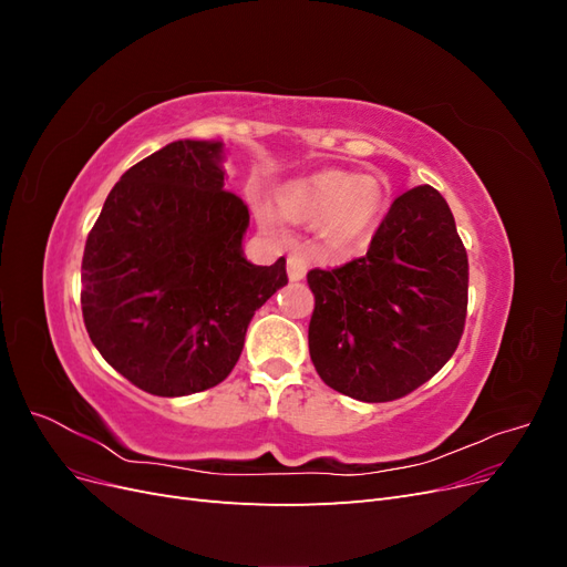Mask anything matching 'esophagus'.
I'll list each match as a JSON object with an SVG mask.
<instances>
[{
	"label": "esophagus",
	"instance_id": "1",
	"mask_svg": "<svg viewBox=\"0 0 567 567\" xmlns=\"http://www.w3.org/2000/svg\"><path fill=\"white\" fill-rule=\"evenodd\" d=\"M286 265H288V279L290 281H302L305 279V274H307V257H305V252H300V250L290 252Z\"/></svg>",
	"mask_w": 567,
	"mask_h": 567
}]
</instances>
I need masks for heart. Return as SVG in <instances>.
I'll list each match as a JSON object with an SVG mask.
<instances>
[{
	"instance_id": "heart-1",
	"label": "heart",
	"mask_w": 567,
	"mask_h": 567,
	"mask_svg": "<svg viewBox=\"0 0 567 567\" xmlns=\"http://www.w3.org/2000/svg\"><path fill=\"white\" fill-rule=\"evenodd\" d=\"M279 210L293 221L317 225L326 244L333 248H352L367 241L381 217L385 192L373 175H352L331 169L315 177L286 184L277 194ZM255 217L269 231L277 229L274 215L257 205Z\"/></svg>"
}]
</instances>
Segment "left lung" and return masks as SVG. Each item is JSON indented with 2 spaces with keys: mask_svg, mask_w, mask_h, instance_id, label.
Masks as SVG:
<instances>
[{
  "mask_svg": "<svg viewBox=\"0 0 567 567\" xmlns=\"http://www.w3.org/2000/svg\"><path fill=\"white\" fill-rule=\"evenodd\" d=\"M310 357L321 381L359 402L416 390L454 354L468 305V257L433 186L394 198L364 257L307 274Z\"/></svg>",
  "mask_w": 567,
  "mask_h": 567,
  "instance_id": "8db88e82",
  "label": "left lung"
}]
</instances>
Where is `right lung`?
<instances>
[{"instance_id": "right-lung-1", "label": "right lung", "mask_w": 567, "mask_h": 567, "mask_svg": "<svg viewBox=\"0 0 567 567\" xmlns=\"http://www.w3.org/2000/svg\"><path fill=\"white\" fill-rule=\"evenodd\" d=\"M221 142L179 140L132 165L82 257L94 348L158 398L215 388L241 357L252 315L288 284L286 260L244 255L250 215L225 192Z\"/></svg>"}]
</instances>
